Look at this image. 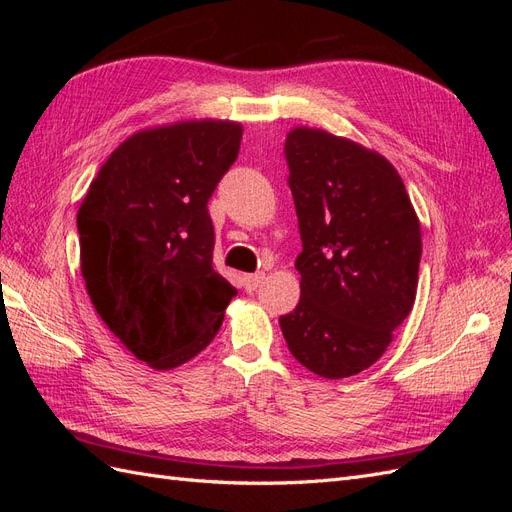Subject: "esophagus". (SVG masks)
<instances>
[{
    "label": "esophagus",
    "mask_w": 512,
    "mask_h": 512,
    "mask_svg": "<svg viewBox=\"0 0 512 512\" xmlns=\"http://www.w3.org/2000/svg\"><path fill=\"white\" fill-rule=\"evenodd\" d=\"M262 282H265V273H250V275H243V288L247 292H254Z\"/></svg>",
    "instance_id": "34e87169"
}]
</instances>
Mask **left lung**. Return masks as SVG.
I'll return each mask as SVG.
<instances>
[{
	"mask_svg": "<svg viewBox=\"0 0 512 512\" xmlns=\"http://www.w3.org/2000/svg\"><path fill=\"white\" fill-rule=\"evenodd\" d=\"M284 156L303 241L301 299L280 318L284 339L320 378L361 374L414 305L421 224L395 166L376 151L294 128Z\"/></svg>",
	"mask_w": 512,
	"mask_h": 512,
	"instance_id": "1",
	"label": "left lung"
}]
</instances>
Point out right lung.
<instances>
[{"label": "right lung", "instance_id": "1", "mask_svg": "<svg viewBox=\"0 0 512 512\" xmlns=\"http://www.w3.org/2000/svg\"><path fill=\"white\" fill-rule=\"evenodd\" d=\"M241 134L239 123L215 119L136 132L102 164L76 215L91 303L158 371L205 350L237 294L211 265L207 203Z\"/></svg>", "mask_w": 512, "mask_h": 512}]
</instances>
